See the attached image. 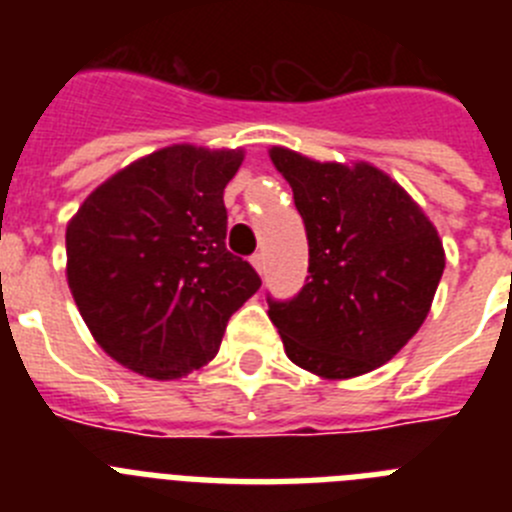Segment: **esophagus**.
Instances as JSON below:
<instances>
[{"instance_id": "1", "label": "esophagus", "mask_w": 512, "mask_h": 512, "mask_svg": "<svg viewBox=\"0 0 512 512\" xmlns=\"http://www.w3.org/2000/svg\"><path fill=\"white\" fill-rule=\"evenodd\" d=\"M251 264H253V269H256L261 274V271H264V266H266V256H264V253H253Z\"/></svg>"}]
</instances>
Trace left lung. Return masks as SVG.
Returning <instances> with one entry per match:
<instances>
[{
    "instance_id": "obj_1",
    "label": "left lung",
    "mask_w": 512,
    "mask_h": 512,
    "mask_svg": "<svg viewBox=\"0 0 512 512\" xmlns=\"http://www.w3.org/2000/svg\"><path fill=\"white\" fill-rule=\"evenodd\" d=\"M271 161L307 233L305 287L269 302L284 351L328 379L372 372L418 333L441 282L443 246L405 189L369 164H318L287 148Z\"/></svg>"
}]
</instances>
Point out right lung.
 <instances>
[{"label":"right lung","mask_w":512,"mask_h":512,"mask_svg":"<svg viewBox=\"0 0 512 512\" xmlns=\"http://www.w3.org/2000/svg\"><path fill=\"white\" fill-rule=\"evenodd\" d=\"M241 161V151H156L94 189L66 228L71 295L122 366L153 379L200 369L261 287L225 248L223 192Z\"/></svg>","instance_id":"1"}]
</instances>
